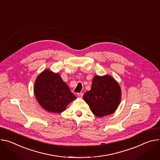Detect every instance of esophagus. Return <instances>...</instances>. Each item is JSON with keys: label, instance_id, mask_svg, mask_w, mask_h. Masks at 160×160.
<instances>
[{"label": "esophagus", "instance_id": "esophagus-1", "mask_svg": "<svg viewBox=\"0 0 160 160\" xmlns=\"http://www.w3.org/2000/svg\"><path fill=\"white\" fill-rule=\"evenodd\" d=\"M77 95H78V96H79V97H82V96H83V93H77Z\"/></svg>", "mask_w": 160, "mask_h": 160}]
</instances>
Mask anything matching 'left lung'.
I'll list each match as a JSON object with an SVG mask.
<instances>
[{"label":"left lung","instance_id":"left-lung-1","mask_svg":"<svg viewBox=\"0 0 160 160\" xmlns=\"http://www.w3.org/2000/svg\"><path fill=\"white\" fill-rule=\"evenodd\" d=\"M121 90L117 81L111 76H95L91 90L86 92L83 99L94 115L102 118L115 112L121 101Z\"/></svg>","mask_w":160,"mask_h":160}]
</instances>
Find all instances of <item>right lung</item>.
<instances>
[{"label": "right lung", "instance_id": "right-lung-1", "mask_svg": "<svg viewBox=\"0 0 160 160\" xmlns=\"http://www.w3.org/2000/svg\"><path fill=\"white\" fill-rule=\"evenodd\" d=\"M34 94L43 109L54 113L62 112L68 104L76 98L58 73L52 72L49 69L38 76Z\"/></svg>", "mask_w": 160, "mask_h": 160}]
</instances>
